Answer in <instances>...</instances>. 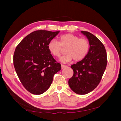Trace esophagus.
<instances>
[{"label": "esophagus", "instance_id": "obj_1", "mask_svg": "<svg viewBox=\"0 0 121 121\" xmlns=\"http://www.w3.org/2000/svg\"><path fill=\"white\" fill-rule=\"evenodd\" d=\"M67 67V66L65 65H61V68H62V69H64V68H65V67Z\"/></svg>", "mask_w": 121, "mask_h": 121}]
</instances>
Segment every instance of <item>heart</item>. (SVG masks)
Wrapping results in <instances>:
<instances>
[{"mask_svg":"<svg viewBox=\"0 0 121 121\" xmlns=\"http://www.w3.org/2000/svg\"><path fill=\"white\" fill-rule=\"evenodd\" d=\"M65 48V54L60 58L61 62H69L72 59L74 62H79L87 55L90 44L87 39L80 38L78 35L70 33L61 35L59 42L53 39L48 44L49 52L56 58H59L62 53V48Z\"/></svg>","mask_w":121,"mask_h":121,"instance_id":"obj_1","label":"heart"}]
</instances>
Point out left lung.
<instances>
[{"label": "left lung", "mask_w": 121, "mask_h": 121, "mask_svg": "<svg viewBox=\"0 0 121 121\" xmlns=\"http://www.w3.org/2000/svg\"><path fill=\"white\" fill-rule=\"evenodd\" d=\"M90 44L88 54L83 60L71 67L73 75L69 80L72 90L78 94H86L98 86L107 65V54L103 44L91 33L82 31Z\"/></svg>", "instance_id": "8db88e82"}]
</instances>
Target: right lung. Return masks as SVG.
Wrapping results in <instances>:
<instances>
[{
    "label": "right lung",
    "mask_w": 121,
    "mask_h": 121,
    "mask_svg": "<svg viewBox=\"0 0 121 121\" xmlns=\"http://www.w3.org/2000/svg\"><path fill=\"white\" fill-rule=\"evenodd\" d=\"M59 31L37 30L24 38L16 47L13 55L16 72L25 88L39 95L50 86L54 75L61 65L48 49V44Z\"/></svg>",
    "instance_id": "obj_1"
}]
</instances>
